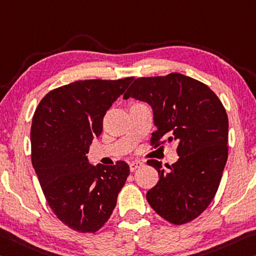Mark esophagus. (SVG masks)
I'll return each instance as SVG.
<instances>
[{
	"mask_svg": "<svg viewBox=\"0 0 256 256\" xmlns=\"http://www.w3.org/2000/svg\"><path fill=\"white\" fill-rule=\"evenodd\" d=\"M142 162L140 160H136V162H132V163H130V170H131V172H134L136 170L140 168L141 166H142Z\"/></svg>",
	"mask_w": 256,
	"mask_h": 256,
	"instance_id": "esophagus-1",
	"label": "esophagus"
}]
</instances>
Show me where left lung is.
Wrapping results in <instances>:
<instances>
[{
    "label": "left lung",
    "mask_w": 256,
    "mask_h": 256,
    "mask_svg": "<svg viewBox=\"0 0 256 256\" xmlns=\"http://www.w3.org/2000/svg\"><path fill=\"white\" fill-rule=\"evenodd\" d=\"M148 102L157 128L152 148L176 144L179 160L168 166L149 160L158 172L147 192L154 210L180 226L200 216L213 200L228 160V115L210 88L192 77L171 72L134 80L123 96Z\"/></svg>",
    "instance_id": "1"
}]
</instances>
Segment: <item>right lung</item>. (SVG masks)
<instances>
[{"instance_id":"right-lung-1","label":"right lung","mask_w":256,"mask_h":256,"mask_svg":"<svg viewBox=\"0 0 256 256\" xmlns=\"http://www.w3.org/2000/svg\"><path fill=\"white\" fill-rule=\"evenodd\" d=\"M133 77L85 80L52 90L40 100L30 128L32 163L48 206L78 232H96L110 218L130 168L88 164V148L104 116Z\"/></svg>"}]
</instances>
